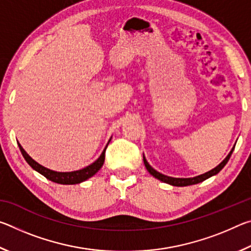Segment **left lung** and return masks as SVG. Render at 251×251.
<instances>
[{
  "label": "left lung",
  "instance_id": "obj_1",
  "mask_svg": "<svg viewBox=\"0 0 251 251\" xmlns=\"http://www.w3.org/2000/svg\"><path fill=\"white\" fill-rule=\"evenodd\" d=\"M235 146H236V144H235V145H233L230 152H229V154L227 155L226 158H225L222 161V163L218 165L217 167H215L214 169H211V171L207 172L205 174H202V175H199V176H196V177H190V178H175V177L166 176V175H164V174H160L159 172H157L156 169L152 168L151 165L148 164V161L146 160L145 156H144V155H143V159H144V164H145L146 169H147L148 173H150L151 176H154L155 178H157V179H159L160 181L166 182V184L173 185V186H177V187H184V186H190V185L198 184V182H201L203 180H206V179H208V178L211 177V176L217 175V174L225 167V165L228 163V160H229V158H230V156L232 154L233 150H235Z\"/></svg>",
  "mask_w": 251,
  "mask_h": 251
}]
</instances>
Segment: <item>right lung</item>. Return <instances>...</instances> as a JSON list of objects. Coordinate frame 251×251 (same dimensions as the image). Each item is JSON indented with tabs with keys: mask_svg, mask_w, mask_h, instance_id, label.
Returning a JSON list of instances; mask_svg holds the SVG:
<instances>
[{
	"mask_svg": "<svg viewBox=\"0 0 251 251\" xmlns=\"http://www.w3.org/2000/svg\"><path fill=\"white\" fill-rule=\"evenodd\" d=\"M110 139H112V137H110ZM110 139L108 141V143L110 142ZM108 143H107V145H106V147L104 148L103 152H101L100 156L94 161V163L88 165V166H86L85 168L78 169V171L65 172V173L55 172V171H52V169H49L44 166H42L41 164H39L37 161L34 160L32 157L24 151V148L21 146V144L19 142H18V145L20 147L21 152H22L24 159L27 161V164L34 169V171L40 173L41 175H43L44 177L48 178L49 180L56 182V184L75 185V184H79V182L87 180L88 178L94 176L95 174L101 168V166H103V164H104V160H105V151L108 146Z\"/></svg>",
	"mask_w": 251,
	"mask_h": 251,
	"instance_id": "right-lung-1",
	"label": "right lung"
}]
</instances>
